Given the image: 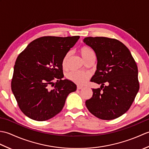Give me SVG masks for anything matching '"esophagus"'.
Wrapping results in <instances>:
<instances>
[{"label":"esophagus","mask_w":149,"mask_h":149,"mask_svg":"<svg viewBox=\"0 0 149 149\" xmlns=\"http://www.w3.org/2000/svg\"><path fill=\"white\" fill-rule=\"evenodd\" d=\"M83 86H77V90H81V89H83Z\"/></svg>","instance_id":"1"}]
</instances>
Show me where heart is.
<instances>
[{
  "mask_svg": "<svg viewBox=\"0 0 149 149\" xmlns=\"http://www.w3.org/2000/svg\"><path fill=\"white\" fill-rule=\"evenodd\" d=\"M79 53L81 55V58L85 61L88 58H91V57L95 56V54L93 50L91 49L90 47L88 46H83L80 48L79 50ZM70 58V53L68 52L66 54V55L64 56L63 60H62V66L64 69L67 68L68 65V61ZM69 81H70L73 83H74L77 84L79 85H84L86 84L88 81L89 80L90 77V74L88 73H84V72H72L69 73L68 74L66 75Z\"/></svg>",
  "mask_w": 149,
  "mask_h": 149,
  "instance_id": "1",
  "label": "heart"
}]
</instances>
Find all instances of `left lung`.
I'll use <instances>...</instances> for the list:
<instances>
[{
    "label": "left lung",
    "mask_w": 149,
    "mask_h": 149,
    "mask_svg": "<svg viewBox=\"0 0 149 149\" xmlns=\"http://www.w3.org/2000/svg\"><path fill=\"white\" fill-rule=\"evenodd\" d=\"M83 41L97 58V70L91 81L101 84L92 90V97L85 102L86 107L100 119H115L127 111L138 92L136 63L127 47L118 40L86 37Z\"/></svg>",
    "instance_id": "left-lung-1"
}]
</instances>
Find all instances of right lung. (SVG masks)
Here are the masks:
<instances>
[{
    "label": "right lung",
    "mask_w": 149,
    "mask_h": 149,
    "mask_svg": "<svg viewBox=\"0 0 149 149\" xmlns=\"http://www.w3.org/2000/svg\"><path fill=\"white\" fill-rule=\"evenodd\" d=\"M79 37H40L18 55L11 90L25 115L36 121L51 118L62 110L69 93L76 90L73 82L61 79L62 60Z\"/></svg>",
    "instance_id": "obj_1"
}]
</instances>
